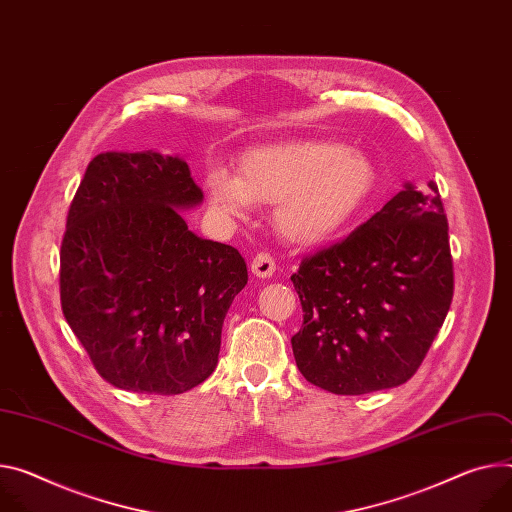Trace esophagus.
Wrapping results in <instances>:
<instances>
[{
    "mask_svg": "<svg viewBox=\"0 0 512 512\" xmlns=\"http://www.w3.org/2000/svg\"><path fill=\"white\" fill-rule=\"evenodd\" d=\"M251 271L257 277H271L275 271V261L267 253H257L251 261Z\"/></svg>",
    "mask_w": 512,
    "mask_h": 512,
    "instance_id": "1",
    "label": "esophagus"
}]
</instances>
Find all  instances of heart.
I'll use <instances>...</instances> for the list:
<instances>
[{"label":"heart","mask_w":512,"mask_h":512,"mask_svg":"<svg viewBox=\"0 0 512 512\" xmlns=\"http://www.w3.org/2000/svg\"><path fill=\"white\" fill-rule=\"evenodd\" d=\"M376 171L369 157L331 141H290L243 153L239 173L210 167L204 190L226 218H247L257 204L273 206V224L294 245L331 239L367 200Z\"/></svg>","instance_id":"b5f03b06"}]
</instances>
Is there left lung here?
Instances as JSON below:
<instances>
[{
    "instance_id": "8db88e82",
    "label": "left lung",
    "mask_w": 512,
    "mask_h": 512,
    "mask_svg": "<svg viewBox=\"0 0 512 512\" xmlns=\"http://www.w3.org/2000/svg\"><path fill=\"white\" fill-rule=\"evenodd\" d=\"M304 322L300 374L343 396L396 388L421 367L453 298L447 216L435 181L412 183L292 275Z\"/></svg>"
}]
</instances>
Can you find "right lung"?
<instances>
[{"label": "right lung", "instance_id": "1", "mask_svg": "<svg viewBox=\"0 0 512 512\" xmlns=\"http://www.w3.org/2000/svg\"><path fill=\"white\" fill-rule=\"evenodd\" d=\"M185 161L102 153L69 206L61 308L98 374L141 394H181L218 363L224 316L247 286V263L196 237L177 208L200 204Z\"/></svg>", "mask_w": 512, "mask_h": 512}]
</instances>
